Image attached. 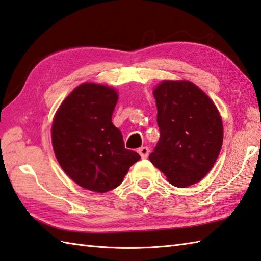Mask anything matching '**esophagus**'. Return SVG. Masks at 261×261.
Returning a JSON list of instances; mask_svg holds the SVG:
<instances>
[{"instance_id": "1", "label": "esophagus", "mask_w": 261, "mask_h": 261, "mask_svg": "<svg viewBox=\"0 0 261 261\" xmlns=\"http://www.w3.org/2000/svg\"><path fill=\"white\" fill-rule=\"evenodd\" d=\"M149 148L148 147H141L138 149V152H139V155L142 157V158H147L148 155H149Z\"/></svg>"}]
</instances>
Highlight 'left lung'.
Segmentation results:
<instances>
[{
    "label": "left lung",
    "mask_w": 261,
    "mask_h": 261,
    "mask_svg": "<svg viewBox=\"0 0 261 261\" xmlns=\"http://www.w3.org/2000/svg\"><path fill=\"white\" fill-rule=\"evenodd\" d=\"M161 131L149 161L177 188L202 180L223 144V122L216 105L188 80H164L154 89Z\"/></svg>",
    "instance_id": "left-lung-1"
}]
</instances>
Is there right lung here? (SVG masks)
<instances>
[{
    "label": "right lung",
    "instance_id": "1",
    "mask_svg": "<svg viewBox=\"0 0 261 261\" xmlns=\"http://www.w3.org/2000/svg\"><path fill=\"white\" fill-rule=\"evenodd\" d=\"M119 99L113 87L85 83L56 111L52 144L56 160L71 180L104 193L119 187L139 154L125 149L123 136L112 123Z\"/></svg>",
    "mask_w": 261,
    "mask_h": 261
}]
</instances>
